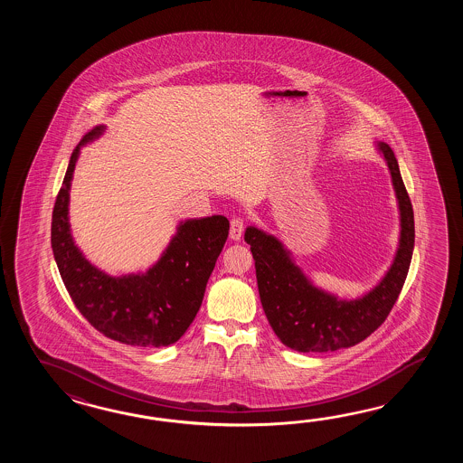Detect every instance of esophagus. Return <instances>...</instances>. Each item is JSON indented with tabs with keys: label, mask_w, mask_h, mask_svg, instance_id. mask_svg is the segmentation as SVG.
<instances>
[{
	"label": "esophagus",
	"mask_w": 463,
	"mask_h": 463,
	"mask_svg": "<svg viewBox=\"0 0 463 463\" xmlns=\"http://www.w3.org/2000/svg\"><path fill=\"white\" fill-rule=\"evenodd\" d=\"M243 230H245V222L241 218H232V222H230V238L240 240L243 235Z\"/></svg>",
	"instance_id": "1"
}]
</instances>
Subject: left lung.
<instances>
[{"label":"left lung","instance_id":"8db88e82","mask_svg":"<svg viewBox=\"0 0 463 463\" xmlns=\"http://www.w3.org/2000/svg\"><path fill=\"white\" fill-rule=\"evenodd\" d=\"M377 147L389 165L399 200L401 243L391 269L371 293L353 301L327 295L309 283L275 236L246 228L266 317L281 343L299 353H329L359 345L384 323L402 291L415 241L412 203L392 148L384 142Z\"/></svg>","mask_w":463,"mask_h":463}]
</instances>
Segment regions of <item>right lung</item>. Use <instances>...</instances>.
I'll list each match as a JSON object with an SVG mask.
<instances>
[{
  "mask_svg": "<svg viewBox=\"0 0 463 463\" xmlns=\"http://www.w3.org/2000/svg\"><path fill=\"white\" fill-rule=\"evenodd\" d=\"M102 130L104 126L92 128L72 150L52 210L54 260L79 313L99 333L137 347L174 345L197 316L208 278L227 241L230 222L213 215L180 223L162 258L144 275L112 278L99 271L72 241L68 207L80 146Z\"/></svg>",
  "mask_w": 463,
  "mask_h": 463,
  "instance_id": "obj_1",
  "label": "right lung"
}]
</instances>
